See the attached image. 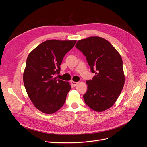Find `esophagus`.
I'll return each mask as SVG.
<instances>
[{"mask_svg":"<svg viewBox=\"0 0 147 147\" xmlns=\"http://www.w3.org/2000/svg\"><path fill=\"white\" fill-rule=\"evenodd\" d=\"M71 85L73 86V87H76L77 84L78 83V82H75V81H71Z\"/></svg>","mask_w":147,"mask_h":147,"instance_id":"obj_1","label":"esophagus"}]
</instances>
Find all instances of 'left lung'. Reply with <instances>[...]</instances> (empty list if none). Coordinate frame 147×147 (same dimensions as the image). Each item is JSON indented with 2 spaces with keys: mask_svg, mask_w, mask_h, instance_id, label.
<instances>
[{
  "mask_svg": "<svg viewBox=\"0 0 147 147\" xmlns=\"http://www.w3.org/2000/svg\"><path fill=\"white\" fill-rule=\"evenodd\" d=\"M76 48L86 56L91 72L95 74L86 81L87 91L83 95L85 103L96 112L110 108L124 84L121 56L107 40L98 36L80 40Z\"/></svg>",
  "mask_w": 147,
  "mask_h": 147,
  "instance_id": "1",
  "label": "left lung"
}]
</instances>
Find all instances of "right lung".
Returning a JSON list of instances; mask_svg holds the SVG:
<instances>
[{
	"mask_svg": "<svg viewBox=\"0 0 147 147\" xmlns=\"http://www.w3.org/2000/svg\"><path fill=\"white\" fill-rule=\"evenodd\" d=\"M76 40H46L28 55L23 81L27 94L40 111L51 114L63 105L71 89L69 82L57 79L65 55Z\"/></svg>",
	"mask_w": 147,
	"mask_h": 147,
	"instance_id": "add662e5",
	"label": "right lung"
}]
</instances>
